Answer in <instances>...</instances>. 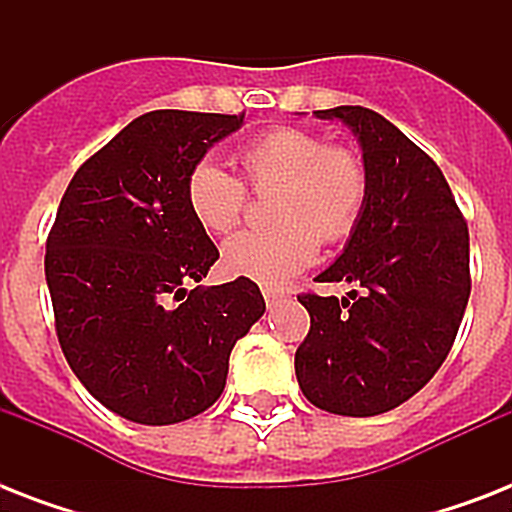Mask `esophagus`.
<instances>
[{"label":"esophagus","instance_id":"obj_1","mask_svg":"<svg viewBox=\"0 0 512 512\" xmlns=\"http://www.w3.org/2000/svg\"><path fill=\"white\" fill-rule=\"evenodd\" d=\"M263 297L265 303H268V308H276V305L287 300V292H281V289L276 287H263Z\"/></svg>","mask_w":512,"mask_h":512}]
</instances>
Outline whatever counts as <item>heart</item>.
<instances>
[{
  "mask_svg": "<svg viewBox=\"0 0 512 512\" xmlns=\"http://www.w3.org/2000/svg\"><path fill=\"white\" fill-rule=\"evenodd\" d=\"M241 172L252 188H271L268 228L233 233L220 249L228 276L284 284L319 255V241H342L364 215L369 175L361 156L327 146L316 132L273 127L244 143ZM185 204L209 233L231 231L247 207V185L215 159H201L185 177Z\"/></svg>",
  "mask_w": 512,
  "mask_h": 512,
  "instance_id": "heart-1",
  "label": "heart"
}]
</instances>
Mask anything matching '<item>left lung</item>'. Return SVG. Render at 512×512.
Segmentation results:
<instances>
[{"label":"left lung","instance_id":"left-lung-1","mask_svg":"<svg viewBox=\"0 0 512 512\" xmlns=\"http://www.w3.org/2000/svg\"><path fill=\"white\" fill-rule=\"evenodd\" d=\"M364 151L369 196L342 255L316 281L348 297L300 295L311 332L297 382L324 412L374 417L404 404L444 364L470 297L468 223L444 172L396 124L361 106L316 111Z\"/></svg>","mask_w":512,"mask_h":512}]
</instances>
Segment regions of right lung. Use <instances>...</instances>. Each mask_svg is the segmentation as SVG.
Segmentation results:
<instances>
[{
  "mask_svg": "<svg viewBox=\"0 0 512 512\" xmlns=\"http://www.w3.org/2000/svg\"><path fill=\"white\" fill-rule=\"evenodd\" d=\"M244 114L151 111L71 177L44 276L68 366L140 425L191 420L225 388L236 340L265 313L255 281L193 287L220 257L185 204V177Z\"/></svg>",
  "mask_w": 512,
  "mask_h": 512,
  "instance_id": "add662e5",
  "label": "right lung"
}]
</instances>
